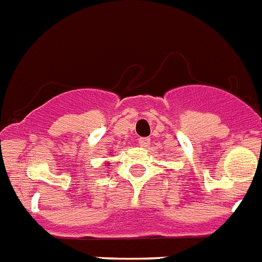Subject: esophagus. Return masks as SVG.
Wrapping results in <instances>:
<instances>
[{"mask_svg":"<svg viewBox=\"0 0 262 262\" xmlns=\"http://www.w3.org/2000/svg\"><path fill=\"white\" fill-rule=\"evenodd\" d=\"M149 142H151V139H148V138L139 139V144H140V147H143V148H147L148 144H149Z\"/></svg>","mask_w":262,"mask_h":262,"instance_id":"34e87169","label":"esophagus"}]
</instances>
